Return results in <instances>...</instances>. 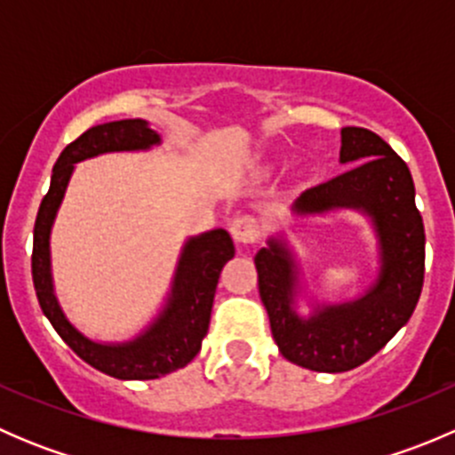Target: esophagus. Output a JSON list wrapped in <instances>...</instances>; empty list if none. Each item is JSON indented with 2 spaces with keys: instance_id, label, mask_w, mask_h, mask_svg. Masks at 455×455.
<instances>
[{
  "instance_id": "1",
  "label": "esophagus",
  "mask_w": 455,
  "mask_h": 455,
  "mask_svg": "<svg viewBox=\"0 0 455 455\" xmlns=\"http://www.w3.org/2000/svg\"><path fill=\"white\" fill-rule=\"evenodd\" d=\"M231 235L237 244H253L259 235V227L253 215H237L231 222Z\"/></svg>"
}]
</instances>
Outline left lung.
<instances>
[{
	"mask_svg": "<svg viewBox=\"0 0 455 455\" xmlns=\"http://www.w3.org/2000/svg\"><path fill=\"white\" fill-rule=\"evenodd\" d=\"M341 163H356L297 200L301 213L361 206L374 218L383 273L370 295L301 321L291 308L292 270L275 242L255 255L257 286L279 352L315 371H347L371 359L419 304L425 279V227L405 160L365 127H343Z\"/></svg>",
	"mask_w": 455,
	"mask_h": 455,
	"instance_id": "1",
	"label": "left lung"
}]
</instances>
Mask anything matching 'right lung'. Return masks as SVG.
<instances>
[{
	"label": "right lung",
	"mask_w": 455,
	"mask_h": 455,
	"mask_svg": "<svg viewBox=\"0 0 455 455\" xmlns=\"http://www.w3.org/2000/svg\"><path fill=\"white\" fill-rule=\"evenodd\" d=\"M154 142H158V134L149 130L140 118L105 123V125H96L84 132L61 151L54 163L50 189L41 200L35 220L32 283H35L41 310L48 316L59 337L76 352V356H81L85 363L103 374L123 380L160 379L194 361L202 347V339L209 330L220 270L235 255L231 235L224 228L194 237L182 253L167 310L151 325L149 332L127 346L92 343L84 334L76 332L70 321L63 316L52 292V279H50L48 235L75 163L105 154V151L147 149Z\"/></svg>",
	"instance_id": "obj_1"
}]
</instances>
